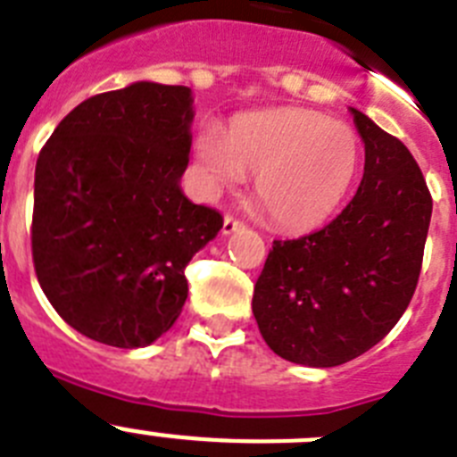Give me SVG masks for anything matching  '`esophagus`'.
<instances>
[{"instance_id": "34e87169", "label": "esophagus", "mask_w": 457, "mask_h": 457, "mask_svg": "<svg viewBox=\"0 0 457 457\" xmlns=\"http://www.w3.org/2000/svg\"><path fill=\"white\" fill-rule=\"evenodd\" d=\"M240 228H245V224H242L240 220H236L233 215L224 217V224H221V233H224V236H231V233L240 231Z\"/></svg>"}]
</instances>
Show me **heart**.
Wrapping results in <instances>:
<instances>
[{
  "instance_id": "1",
  "label": "heart",
  "mask_w": 457,
  "mask_h": 457,
  "mask_svg": "<svg viewBox=\"0 0 457 457\" xmlns=\"http://www.w3.org/2000/svg\"><path fill=\"white\" fill-rule=\"evenodd\" d=\"M196 162L211 190L233 187L256 171V196L286 231L324 224L353 183L360 145L353 129L299 108L249 112L228 131L196 136Z\"/></svg>"
}]
</instances>
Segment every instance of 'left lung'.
Segmentation results:
<instances>
[{"mask_svg": "<svg viewBox=\"0 0 457 457\" xmlns=\"http://www.w3.org/2000/svg\"><path fill=\"white\" fill-rule=\"evenodd\" d=\"M365 174L345 211L311 236L274 240L253 287L267 346L308 367H337L390 333L420 280L433 196L399 137L351 108Z\"/></svg>", "mask_w": 457, "mask_h": 457, "instance_id": "1", "label": "left lung"}]
</instances>
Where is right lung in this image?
I'll return each instance as SVG.
<instances>
[{
  "label": "right lung",
  "mask_w": 457,
  "mask_h": 457,
  "mask_svg": "<svg viewBox=\"0 0 457 457\" xmlns=\"http://www.w3.org/2000/svg\"><path fill=\"white\" fill-rule=\"evenodd\" d=\"M192 117L190 87L137 81L79 104L40 149L33 267L90 340L137 349L167 333L187 299V262L224 224L179 187Z\"/></svg>",
  "instance_id": "add662e5"
}]
</instances>
